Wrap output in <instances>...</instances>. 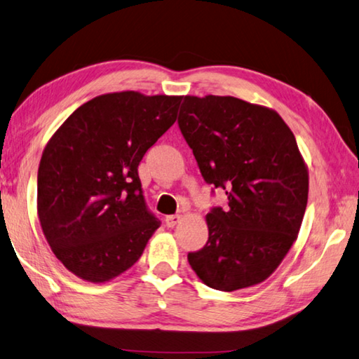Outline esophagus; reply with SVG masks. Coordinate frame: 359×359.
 <instances>
[{
	"label": "esophagus",
	"mask_w": 359,
	"mask_h": 359,
	"mask_svg": "<svg viewBox=\"0 0 359 359\" xmlns=\"http://www.w3.org/2000/svg\"><path fill=\"white\" fill-rule=\"evenodd\" d=\"M181 221V216L180 215H172V216H167L165 217V225L168 229H173L176 224Z\"/></svg>",
	"instance_id": "34e87169"
}]
</instances>
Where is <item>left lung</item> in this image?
<instances>
[{
    "label": "left lung",
    "instance_id": "obj_1",
    "mask_svg": "<svg viewBox=\"0 0 359 359\" xmlns=\"http://www.w3.org/2000/svg\"><path fill=\"white\" fill-rule=\"evenodd\" d=\"M178 126L206 183L227 208L206 215L208 241L187 254L211 288L235 292L265 280L303 222L309 175L293 132L278 113L231 96H186Z\"/></svg>",
    "mask_w": 359,
    "mask_h": 359
}]
</instances>
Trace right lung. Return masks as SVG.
Returning <instances> with one entry per match:
<instances>
[{
    "label": "right lung",
    "mask_w": 359,
    "mask_h": 359,
    "mask_svg": "<svg viewBox=\"0 0 359 359\" xmlns=\"http://www.w3.org/2000/svg\"><path fill=\"white\" fill-rule=\"evenodd\" d=\"M181 96L102 94L50 138L37 172L46 240L80 279L105 282L140 259L161 221L148 210L138 163L172 128Z\"/></svg>",
    "instance_id": "obj_1"
}]
</instances>
